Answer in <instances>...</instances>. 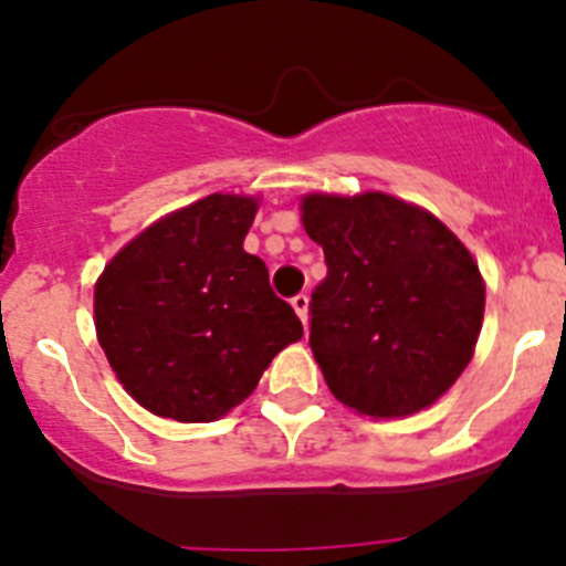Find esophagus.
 <instances>
[{"label":"esophagus","instance_id":"obj_1","mask_svg":"<svg viewBox=\"0 0 566 566\" xmlns=\"http://www.w3.org/2000/svg\"><path fill=\"white\" fill-rule=\"evenodd\" d=\"M290 304H293V310H295V315L301 317V323H310V295L306 293H298L295 295L293 301H290Z\"/></svg>","mask_w":566,"mask_h":566}]
</instances>
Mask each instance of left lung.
Returning a JSON list of instances; mask_svg holds the SVG:
<instances>
[{"label":"left lung","mask_w":566,"mask_h":566,"mask_svg":"<svg viewBox=\"0 0 566 566\" xmlns=\"http://www.w3.org/2000/svg\"><path fill=\"white\" fill-rule=\"evenodd\" d=\"M301 221L328 276L312 293L310 345L331 394L369 419L430 408L476 350L484 279L430 210L384 191H312Z\"/></svg>","instance_id":"8db88e82"}]
</instances>
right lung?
Returning a JSON list of instances; mask_svg holds the SVG:
<instances>
[{"instance_id": "obj_1", "label": "right lung", "mask_w": 566, "mask_h": 566, "mask_svg": "<svg viewBox=\"0 0 566 566\" xmlns=\"http://www.w3.org/2000/svg\"><path fill=\"white\" fill-rule=\"evenodd\" d=\"M260 197L208 193L130 238L95 282V334L123 389L182 424L243 402L304 336L268 268L243 249Z\"/></svg>"}]
</instances>
